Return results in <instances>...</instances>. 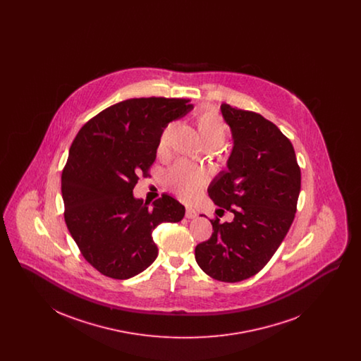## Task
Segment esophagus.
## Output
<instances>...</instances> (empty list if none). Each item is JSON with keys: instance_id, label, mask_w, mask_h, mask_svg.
Masks as SVG:
<instances>
[{"instance_id": "esophagus-1", "label": "esophagus", "mask_w": 361, "mask_h": 361, "mask_svg": "<svg viewBox=\"0 0 361 361\" xmlns=\"http://www.w3.org/2000/svg\"><path fill=\"white\" fill-rule=\"evenodd\" d=\"M185 216L188 219H195L197 216V212L192 208V207H187V211H185Z\"/></svg>"}]
</instances>
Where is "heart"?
<instances>
[{
  "mask_svg": "<svg viewBox=\"0 0 361 361\" xmlns=\"http://www.w3.org/2000/svg\"><path fill=\"white\" fill-rule=\"evenodd\" d=\"M197 128L206 147L219 149L224 146L227 128L224 121L215 112L212 111L202 112L197 119ZM174 131H176V123H171L164 130L158 145L159 153H165L169 149ZM207 180H208V176L206 171H203L202 168L193 166L188 162H178L169 172L166 173L168 185L177 195H180L187 200L193 199L200 192V189L206 185Z\"/></svg>",
  "mask_w": 361,
  "mask_h": 361,
  "instance_id": "1",
  "label": "heart"
}]
</instances>
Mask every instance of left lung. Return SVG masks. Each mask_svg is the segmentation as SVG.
<instances>
[{"label":"left lung","instance_id":"left-lung-1","mask_svg":"<svg viewBox=\"0 0 361 361\" xmlns=\"http://www.w3.org/2000/svg\"><path fill=\"white\" fill-rule=\"evenodd\" d=\"M221 114L233 149L208 196L234 219L211 221L212 235L196 246L195 258L212 279L237 283L259 272L286 238L296 212L300 169L291 142L272 121L228 104L221 105Z\"/></svg>","mask_w":361,"mask_h":361}]
</instances>
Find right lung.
Returning a JSON list of instances; mask_svg holds the SVG:
<instances>
[{"label":"right lung","mask_w":361,"mask_h":361,"mask_svg":"<svg viewBox=\"0 0 361 361\" xmlns=\"http://www.w3.org/2000/svg\"><path fill=\"white\" fill-rule=\"evenodd\" d=\"M184 99H128L86 123L62 173L65 222L86 261L112 279H130L158 256L153 230L180 222L185 207L169 195L153 202L134 196L137 174L154 162L164 130L184 118Z\"/></svg>","instance_id":"right-lung-1"}]
</instances>
